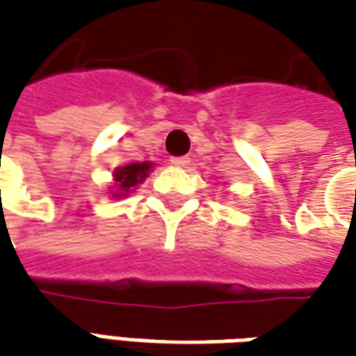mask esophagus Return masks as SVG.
<instances>
[{
	"label": "esophagus",
	"mask_w": 356,
	"mask_h": 356,
	"mask_svg": "<svg viewBox=\"0 0 356 356\" xmlns=\"http://www.w3.org/2000/svg\"><path fill=\"white\" fill-rule=\"evenodd\" d=\"M171 163L177 165V168H186L191 163V158L188 156H179V158H171Z\"/></svg>",
	"instance_id": "obj_1"
}]
</instances>
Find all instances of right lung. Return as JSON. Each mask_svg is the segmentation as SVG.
Returning a JSON list of instances; mask_svg holds the SVG:
<instances>
[{"mask_svg":"<svg viewBox=\"0 0 356 356\" xmlns=\"http://www.w3.org/2000/svg\"><path fill=\"white\" fill-rule=\"evenodd\" d=\"M150 168H152L150 162H135L116 168L114 170V188L116 191L112 193V196L122 198V196H127L129 193H133V188L147 179Z\"/></svg>","mask_w":356,"mask_h":356,"instance_id":"add662e5","label":"right lung"}]
</instances>
